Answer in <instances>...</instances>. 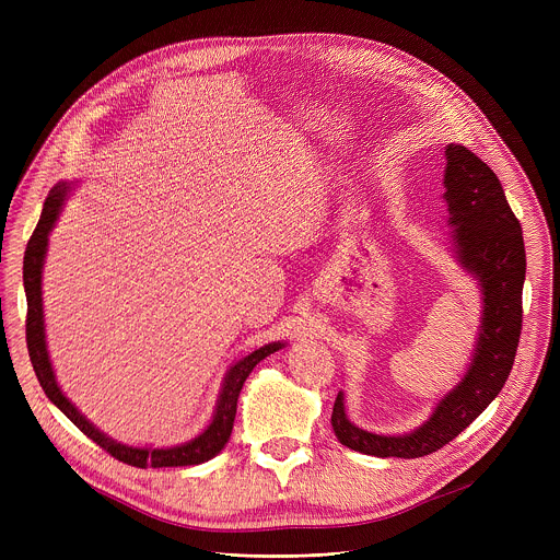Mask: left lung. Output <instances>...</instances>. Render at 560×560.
<instances>
[{
  "label": "left lung",
  "mask_w": 560,
  "mask_h": 560,
  "mask_svg": "<svg viewBox=\"0 0 560 560\" xmlns=\"http://www.w3.org/2000/svg\"><path fill=\"white\" fill-rule=\"evenodd\" d=\"M445 201L463 268L483 285V324L465 378L436 406L428 423L406 436H378L352 425L337 394V439L361 454L419 458L441 450L481 415L503 389L523 328L525 244L516 214L494 171L465 145L445 148Z\"/></svg>",
  "instance_id": "left-lung-1"
}]
</instances>
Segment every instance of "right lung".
<instances>
[{"mask_svg": "<svg viewBox=\"0 0 560 560\" xmlns=\"http://www.w3.org/2000/svg\"><path fill=\"white\" fill-rule=\"evenodd\" d=\"M63 197H66V184H59L50 190V195L44 203L42 217L37 221V228L31 234L26 255H24V288H26V303H28L26 346H28V357H31V363H33L39 385L44 387L50 401L79 430H82L91 441H95L100 447H104L110 456H115L121 463H128L132 467H182V465H199L203 460H210L212 456H217L221 452V447L230 439L234 415H236V398H238V392H242L248 374L253 372V368L259 361H264L268 354L277 352L281 348V343L264 346L230 368L223 389H221V396H219L214 419L208 425V430L201 436H197L195 441H190L186 445L168 447V450H150V447L141 450V447H128V445L115 443L113 439L102 434L91 421H86L84 415H79L77 408L61 394V389L57 387L50 361H48V352H46L44 310H42V268H44V255H46V246H48V232L52 230V225L57 221Z\"/></svg>", "mask_w": 560, "mask_h": 560, "instance_id": "1", "label": "right lung"}]
</instances>
